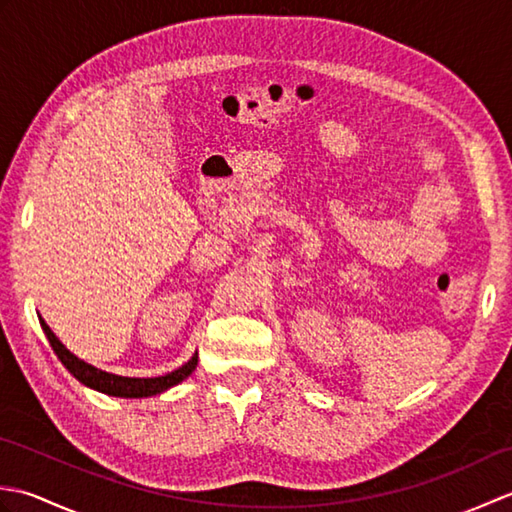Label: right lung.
<instances>
[{
  "mask_svg": "<svg viewBox=\"0 0 512 512\" xmlns=\"http://www.w3.org/2000/svg\"><path fill=\"white\" fill-rule=\"evenodd\" d=\"M39 323L43 332H46L48 341L52 345L54 354L59 356V361L65 365V369L79 380V383L88 385L96 391H101V394L107 396H118V398H147V396H156L162 394V391H167L169 387L182 383L184 378L191 376V372L195 367H198V352L191 356L189 363H184L182 367H178L176 372H169L165 376H156V378H129V376H116L110 372H103V369L94 367L90 363L81 361L79 356H74L68 347H65L54 332L48 328V323L39 317Z\"/></svg>",
  "mask_w": 512,
  "mask_h": 512,
  "instance_id": "1",
  "label": "right lung"
}]
</instances>
